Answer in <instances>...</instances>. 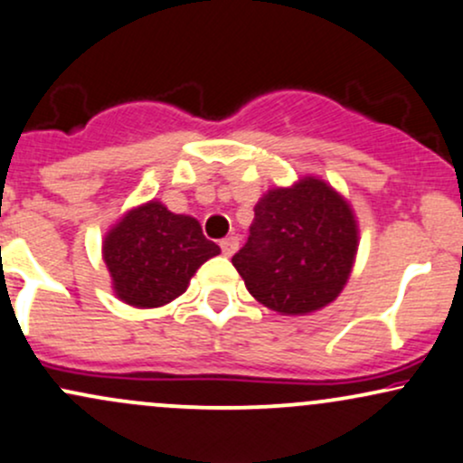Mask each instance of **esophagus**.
I'll list each match as a JSON object with an SVG mask.
<instances>
[{"label": "esophagus", "mask_w": 463, "mask_h": 463, "mask_svg": "<svg viewBox=\"0 0 463 463\" xmlns=\"http://www.w3.org/2000/svg\"><path fill=\"white\" fill-rule=\"evenodd\" d=\"M220 248H222V254H224V257H232V254H235L237 248H239V239L237 237L222 239Z\"/></svg>", "instance_id": "1"}]
</instances>
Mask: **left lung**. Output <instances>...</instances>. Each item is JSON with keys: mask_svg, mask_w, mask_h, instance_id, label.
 <instances>
[{"mask_svg": "<svg viewBox=\"0 0 463 463\" xmlns=\"http://www.w3.org/2000/svg\"><path fill=\"white\" fill-rule=\"evenodd\" d=\"M354 254L357 222L346 200L322 180L305 178L259 200L232 265L261 305L298 316L337 298Z\"/></svg>", "mask_w": 463, "mask_h": 463, "instance_id": "obj_1", "label": "left lung"}]
</instances>
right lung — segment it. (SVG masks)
Returning a JSON list of instances; mask_svg holds the SVG:
<instances>
[{"instance_id":"right-lung-1","label":"right lung","mask_w":463,"mask_h":463,"mask_svg":"<svg viewBox=\"0 0 463 463\" xmlns=\"http://www.w3.org/2000/svg\"><path fill=\"white\" fill-rule=\"evenodd\" d=\"M220 246L202 235L194 217L174 215L161 202L132 209L104 239V261L115 294L132 307H161L187 289Z\"/></svg>"}]
</instances>
